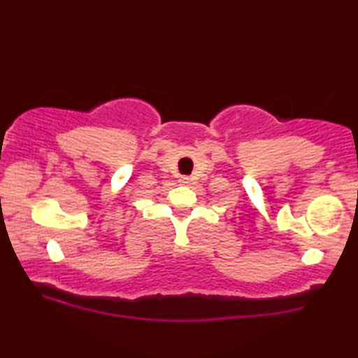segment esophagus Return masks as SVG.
Wrapping results in <instances>:
<instances>
[{"label": "esophagus", "instance_id": "1", "mask_svg": "<svg viewBox=\"0 0 358 358\" xmlns=\"http://www.w3.org/2000/svg\"><path fill=\"white\" fill-rule=\"evenodd\" d=\"M180 183L187 185V183H189V178H187V177H181V178H180Z\"/></svg>", "mask_w": 358, "mask_h": 358}]
</instances>
